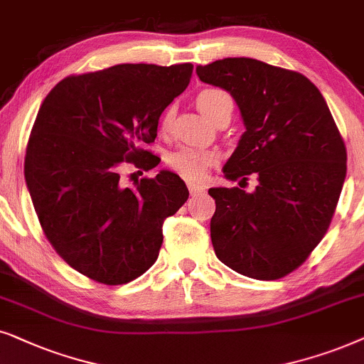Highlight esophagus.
<instances>
[{"instance_id": "1", "label": "esophagus", "mask_w": 364, "mask_h": 364, "mask_svg": "<svg viewBox=\"0 0 364 364\" xmlns=\"http://www.w3.org/2000/svg\"><path fill=\"white\" fill-rule=\"evenodd\" d=\"M188 190H190V195L191 196H198V195H203L205 193L206 188L203 185H196V183H188Z\"/></svg>"}]
</instances>
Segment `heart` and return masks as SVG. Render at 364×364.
Wrapping results in <instances>:
<instances>
[{
    "label": "heart",
    "instance_id": "obj_1",
    "mask_svg": "<svg viewBox=\"0 0 364 364\" xmlns=\"http://www.w3.org/2000/svg\"><path fill=\"white\" fill-rule=\"evenodd\" d=\"M198 109L201 111L206 118L213 119L215 116L220 113L223 108H228L231 106L232 101L231 96L226 93V91L218 90V88H208L203 90L196 98ZM174 116V108L169 106V108L164 109V113L159 119V128H161L163 133L169 132L171 128V121ZM218 161V156L215 151H210V149L203 148H195V146H181L178 148L176 151H171L166 156V163L169 168L174 169L178 174H181L183 178L193 179V181H201V179L206 178L208 169H210L213 164Z\"/></svg>",
    "mask_w": 364,
    "mask_h": 364
}]
</instances>
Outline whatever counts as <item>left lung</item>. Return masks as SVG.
<instances>
[{"instance_id": "1", "label": "left lung", "mask_w": 364, "mask_h": 364, "mask_svg": "<svg viewBox=\"0 0 364 364\" xmlns=\"http://www.w3.org/2000/svg\"><path fill=\"white\" fill-rule=\"evenodd\" d=\"M226 90L246 132L223 173L259 186L211 188V241L218 259L255 279H279L301 266L328 231L346 178V148L323 95L301 73L253 58L196 68Z\"/></svg>"}]
</instances>
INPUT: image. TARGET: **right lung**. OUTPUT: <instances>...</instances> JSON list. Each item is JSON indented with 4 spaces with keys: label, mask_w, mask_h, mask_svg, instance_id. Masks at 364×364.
Returning <instances> with one entry per match:
<instances>
[{
    "label": "right lung",
    "mask_w": 364,
    "mask_h": 364,
    "mask_svg": "<svg viewBox=\"0 0 364 364\" xmlns=\"http://www.w3.org/2000/svg\"><path fill=\"white\" fill-rule=\"evenodd\" d=\"M191 63L116 65L61 80L43 101L24 156V178L46 238L77 273L124 284L151 268L163 223L188 200L178 174L119 181L132 163L153 169L164 108L186 90Z\"/></svg>",
    "instance_id": "right-lung-1"
}]
</instances>
